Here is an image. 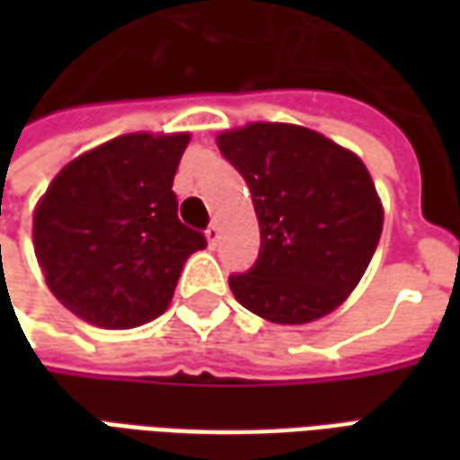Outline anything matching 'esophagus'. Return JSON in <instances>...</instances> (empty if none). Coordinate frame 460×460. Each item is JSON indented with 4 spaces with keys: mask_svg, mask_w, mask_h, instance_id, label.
Wrapping results in <instances>:
<instances>
[{
    "mask_svg": "<svg viewBox=\"0 0 460 460\" xmlns=\"http://www.w3.org/2000/svg\"><path fill=\"white\" fill-rule=\"evenodd\" d=\"M204 234H207L209 246H217V241H219V226H217V224H209V229L204 231Z\"/></svg>",
    "mask_w": 460,
    "mask_h": 460,
    "instance_id": "34e87169",
    "label": "esophagus"
}]
</instances>
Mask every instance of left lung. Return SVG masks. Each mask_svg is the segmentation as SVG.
<instances>
[{
    "instance_id": "left-lung-1",
    "label": "left lung",
    "mask_w": 460,
    "mask_h": 460,
    "mask_svg": "<svg viewBox=\"0 0 460 460\" xmlns=\"http://www.w3.org/2000/svg\"><path fill=\"white\" fill-rule=\"evenodd\" d=\"M217 145L249 184L261 229L259 259L231 276V293L280 325L332 313L365 276L385 224L362 160L288 122H251Z\"/></svg>"
}]
</instances>
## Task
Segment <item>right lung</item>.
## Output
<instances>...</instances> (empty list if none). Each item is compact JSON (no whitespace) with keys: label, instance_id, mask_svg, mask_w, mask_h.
Listing matches in <instances>:
<instances>
[{"label":"right lung","instance_id":"right-lung-1","mask_svg":"<svg viewBox=\"0 0 460 460\" xmlns=\"http://www.w3.org/2000/svg\"><path fill=\"white\" fill-rule=\"evenodd\" d=\"M187 132H132L68 162L34 211L46 286L74 315L137 328L170 305L181 266L207 246L177 219L172 191Z\"/></svg>","mask_w":460,"mask_h":460}]
</instances>
